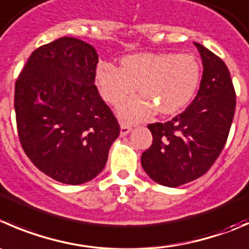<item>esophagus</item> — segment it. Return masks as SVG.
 <instances>
[{
	"mask_svg": "<svg viewBox=\"0 0 249 249\" xmlns=\"http://www.w3.org/2000/svg\"><path fill=\"white\" fill-rule=\"evenodd\" d=\"M130 131H131V126H130L129 124H125V123H122V124H120V135H122V136H125V135L129 134Z\"/></svg>",
	"mask_w": 249,
	"mask_h": 249,
	"instance_id": "34e87169",
	"label": "esophagus"
}]
</instances>
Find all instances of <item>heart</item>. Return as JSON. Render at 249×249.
Wrapping results in <instances>:
<instances>
[{
  "instance_id": "heart-1",
  "label": "heart",
  "mask_w": 249,
  "mask_h": 249,
  "mask_svg": "<svg viewBox=\"0 0 249 249\" xmlns=\"http://www.w3.org/2000/svg\"><path fill=\"white\" fill-rule=\"evenodd\" d=\"M122 68L102 63L96 71L101 96L110 105H118L137 91L140 97L120 106L125 119L139 120L154 110L161 115L175 114L196 93L201 81V66L191 54L135 53L120 62Z\"/></svg>"
}]
</instances>
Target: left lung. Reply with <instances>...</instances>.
<instances>
[{"label": "left lung", "instance_id": "obj_1", "mask_svg": "<svg viewBox=\"0 0 249 249\" xmlns=\"http://www.w3.org/2000/svg\"><path fill=\"white\" fill-rule=\"evenodd\" d=\"M203 62V76L194 102L165 123L148 125L152 146L142 153L147 175L168 187L201 178L223 151L236 107L230 71L221 58L195 42Z\"/></svg>", "mask_w": 249, "mask_h": 249}]
</instances>
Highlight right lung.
Wrapping results in <instances>:
<instances>
[{"mask_svg": "<svg viewBox=\"0 0 249 249\" xmlns=\"http://www.w3.org/2000/svg\"><path fill=\"white\" fill-rule=\"evenodd\" d=\"M98 55L75 37L36 48L16 81L19 141L34 165L68 185L105 168L120 126L95 85Z\"/></svg>", "mask_w": 249, "mask_h": 249, "instance_id": "obj_1", "label": "right lung"}]
</instances>
